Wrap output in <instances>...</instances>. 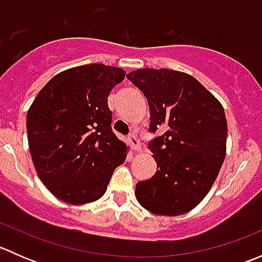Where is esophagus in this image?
Wrapping results in <instances>:
<instances>
[{
	"mask_svg": "<svg viewBox=\"0 0 262 262\" xmlns=\"http://www.w3.org/2000/svg\"><path fill=\"white\" fill-rule=\"evenodd\" d=\"M128 142L136 152H138V150L141 149V142H139V139L137 138L136 134H130V136L128 137Z\"/></svg>",
	"mask_w": 262,
	"mask_h": 262,
	"instance_id": "34e87169",
	"label": "esophagus"
}]
</instances>
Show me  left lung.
<instances>
[{
  "instance_id": "1",
  "label": "left lung",
  "mask_w": 262,
  "mask_h": 262,
  "mask_svg": "<svg viewBox=\"0 0 262 262\" xmlns=\"http://www.w3.org/2000/svg\"><path fill=\"white\" fill-rule=\"evenodd\" d=\"M126 78L146 96L150 133L165 129L148 143L157 171L138 181L137 200L160 215L187 213L204 199L223 165L228 132L223 106L199 81L179 71L143 68Z\"/></svg>"
}]
</instances>
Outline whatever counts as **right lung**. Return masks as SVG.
Masks as SVG:
<instances>
[{
	"mask_svg": "<svg viewBox=\"0 0 262 262\" xmlns=\"http://www.w3.org/2000/svg\"><path fill=\"white\" fill-rule=\"evenodd\" d=\"M125 71L91 63L70 68L36 95L26 116L31 158L47 189L70 204L100 199L126 146L112 129L107 96Z\"/></svg>",
	"mask_w": 262,
	"mask_h": 262,
	"instance_id": "1",
	"label": "right lung"
}]
</instances>
